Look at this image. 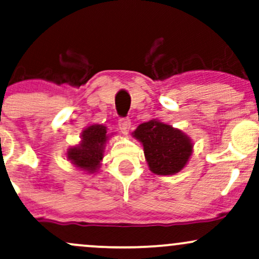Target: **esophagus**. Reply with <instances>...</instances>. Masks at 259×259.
<instances>
[{
  "label": "esophagus",
  "instance_id": "obj_1",
  "mask_svg": "<svg viewBox=\"0 0 259 259\" xmlns=\"http://www.w3.org/2000/svg\"><path fill=\"white\" fill-rule=\"evenodd\" d=\"M118 126H119L120 133L123 134V135H127V134H129L130 126H132V121L129 119H119V121H118Z\"/></svg>",
  "mask_w": 259,
  "mask_h": 259
}]
</instances>
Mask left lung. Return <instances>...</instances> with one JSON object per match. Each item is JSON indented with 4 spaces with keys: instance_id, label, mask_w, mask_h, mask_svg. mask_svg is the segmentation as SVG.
I'll use <instances>...</instances> for the list:
<instances>
[{
    "instance_id": "8db88e82",
    "label": "left lung",
    "mask_w": 259,
    "mask_h": 259,
    "mask_svg": "<svg viewBox=\"0 0 259 259\" xmlns=\"http://www.w3.org/2000/svg\"><path fill=\"white\" fill-rule=\"evenodd\" d=\"M132 135L141 142L148 168L156 175L179 173L194 152L189 135L158 119L140 124Z\"/></svg>"
}]
</instances>
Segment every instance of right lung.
Instances as JSON below:
<instances>
[{"label":"right lung","mask_w":259,"mask_h":259,"mask_svg":"<svg viewBox=\"0 0 259 259\" xmlns=\"http://www.w3.org/2000/svg\"><path fill=\"white\" fill-rule=\"evenodd\" d=\"M112 135L107 133V126L102 124H90L81 132L79 144L67 150V159L79 170L96 173L105 156L107 141Z\"/></svg>","instance_id":"add662e5"}]
</instances>
